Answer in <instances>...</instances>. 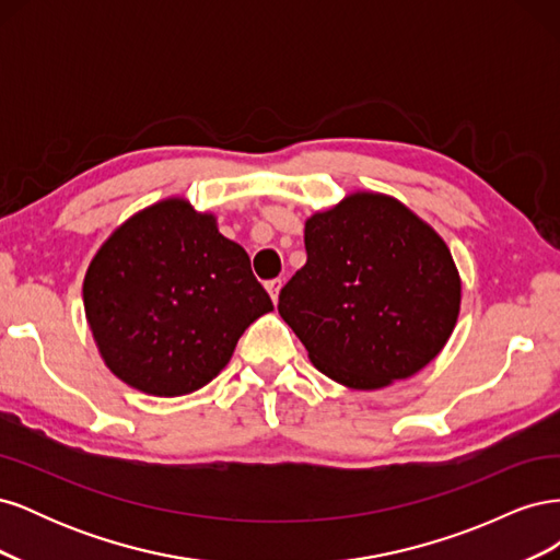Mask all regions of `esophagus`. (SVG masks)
Here are the masks:
<instances>
[{"mask_svg":"<svg viewBox=\"0 0 560 560\" xmlns=\"http://www.w3.org/2000/svg\"><path fill=\"white\" fill-rule=\"evenodd\" d=\"M280 287H282V280H268L266 282V290L270 294V299H273V303H278V294H280Z\"/></svg>","mask_w":560,"mask_h":560,"instance_id":"esophagus-1","label":"esophagus"}]
</instances>
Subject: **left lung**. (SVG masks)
Wrapping results in <instances>:
<instances>
[{
	"label": "left lung",
	"instance_id": "obj_1",
	"mask_svg": "<svg viewBox=\"0 0 560 560\" xmlns=\"http://www.w3.org/2000/svg\"><path fill=\"white\" fill-rule=\"evenodd\" d=\"M308 261L282 287L278 313L322 374L381 389L428 366L460 315L451 249L393 196L348 194L303 229Z\"/></svg>",
	"mask_w": 560,
	"mask_h": 560
}]
</instances>
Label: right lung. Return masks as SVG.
I'll return each instance as SVG.
<instances>
[{
  "label": "right lung",
  "instance_id": "obj_1",
  "mask_svg": "<svg viewBox=\"0 0 560 560\" xmlns=\"http://www.w3.org/2000/svg\"><path fill=\"white\" fill-rule=\"evenodd\" d=\"M83 308L118 381L182 397L219 376L273 301L217 217L173 196L128 217L100 245L83 278Z\"/></svg>",
  "mask_w": 560,
  "mask_h": 560
}]
</instances>
